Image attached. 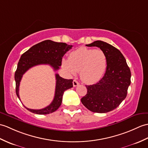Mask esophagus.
<instances>
[{"label":"esophagus","instance_id":"obj_1","mask_svg":"<svg viewBox=\"0 0 148 148\" xmlns=\"http://www.w3.org/2000/svg\"><path fill=\"white\" fill-rule=\"evenodd\" d=\"M79 84V82L77 80H75V79H74V81H73V86L74 87H75V86H78Z\"/></svg>","mask_w":148,"mask_h":148}]
</instances>
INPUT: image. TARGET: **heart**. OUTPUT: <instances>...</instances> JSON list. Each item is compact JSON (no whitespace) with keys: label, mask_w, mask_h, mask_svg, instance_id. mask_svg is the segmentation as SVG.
<instances>
[{"label":"heart","mask_w":148,"mask_h":148,"mask_svg":"<svg viewBox=\"0 0 148 148\" xmlns=\"http://www.w3.org/2000/svg\"><path fill=\"white\" fill-rule=\"evenodd\" d=\"M63 67L69 73L75 75L80 71L81 79L86 83L98 81L105 74L107 60L101 50L81 47L69 54L68 60H64Z\"/></svg>","instance_id":"obj_1"}]
</instances>
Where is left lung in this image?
<instances>
[{
  "mask_svg": "<svg viewBox=\"0 0 148 148\" xmlns=\"http://www.w3.org/2000/svg\"><path fill=\"white\" fill-rule=\"evenodd\" d=\"M88 47L99 48L106 56L107 66L104 76L95 84L86 85L87 94L82 103L92 112L107 113L118 107L126 98L131 73L125 58L115 47L100 40Z\"/></svg>",
  "mask_w": 148,
  "mask_h": 148,
  "instance_id": "8db88e82",
  "label": "left lung"
}]
</instances>
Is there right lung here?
I'll use <instances>...</instances> for the list:
<instances>
[{"label":"right lung","instance_id":"add662e5","mask_svg":"<svg viewBox=\"0 0 148 148\" xmlns=\"http://www.w3.org/2000/svg\"><path fill=\"white\" fill-rule=\"evenodd\" d=\"M72 47L73 45H69L66 43H58L47 40L33 46L24 53L19 60L14 75L16 92L19 99H20L19 95L20 82L23 74L27 70L38 65L48 64L54 71H57L61 66L64 54L72 49ZM56 91L52 102L47 107L40 110L30 109L24 106L27 110L36 114L46 115L54 112L60 107L62 101L64 92L68 89L73 87V80L64 79L58 74H56Z\"/></svg>","mask_w":148,"mask_h":148}]
</instances>
